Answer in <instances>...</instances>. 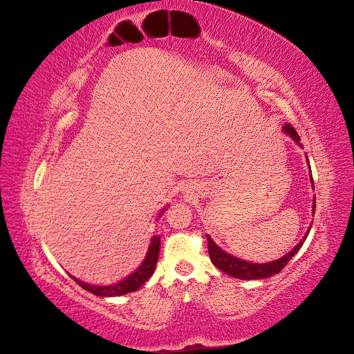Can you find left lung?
I'll return each mask as SVG.
<instances>
[{"label":"left lung","mask_w":354,"mask_h":354,"mask_svg":"<svg viewBox=\"0 0 354 354\" xmlns=\"http://www.w3.org/2000/svg\"><path fill=\"white\" fill-rule=\"evenodd\" d=\"M283 129L297 145H301V143H299V142H301V138H299L297 131L293 129L292 125L286 124ZM301 147H302V145H301ZM311 180H313V176H311ZM314 201H315V198H314ZM314 212H315V202H313V215H314ZM310 229H308L305 238L301 242H299L297 245L288 252V254H286L284 257H281L278 260L269 261V263H260V265L250 263V261H245V260H241V259L234 257V256H230L225 251H223L218 245H216V243L212 241V238L209 236V234H206V238H207V251H209V257L212 260V263L218 269H221L224 274H227L230 277L239 278V279L269 278L272 275L278 274L279 270H283V268L288 263L290 259H292L299 250H301V247L304 245V242H305V239L308 236V233H310Z\"/></svg>","instance_id":"8db88e82"}]
</instances>
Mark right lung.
Masks as SVG:
<instances>
[{"label":"right lung","instance_id":"add662e5","mask_svg":"<svg viewBox=\"0 0 354 354\" xmlns=\"http://www.w3.org/2000/svg\"><path fill=\"white\" fill-rule=\"evenodd\" d=\"M158 252H160V236H153L151 239L148 252H147V256H145V260L142 261V265L136 269L131 275H129L125 279L120 281V283H116V284H112V286H91L75 277H71V278H73L80 287L85 288L86 292L93 293V295L102 296V297L122 296V295L139 290V287L147 283L148 278H151L153 270H156Z\"/></svg>","mask_w":354,"mask_h":354}]
</instances>
